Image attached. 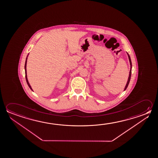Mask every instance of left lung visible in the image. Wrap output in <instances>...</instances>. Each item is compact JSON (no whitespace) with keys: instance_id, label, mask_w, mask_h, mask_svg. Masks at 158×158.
Wrapping results in <instances>:
<instances>
[{"instance_id":"obj_1","label":"left lung","mask_w":158,"mask_h":158,"mask_svg":"<svg viewBox=\"0 0 158 158\" xmlns=\"http://www.w3.org/2000/svg\"><path fill=\"white\" fill-rule=\"evenodd\" d=\"M127 55H128V59H129V63H130V65H131V69H130V70H129V77H128V80H127V84H126V85L125 86V88H124V91L126 90V89H127V87H128V84H129V81H130V79H131V73H132V62H131V57L129 56V54L127 53Z\"/></svg>"}]
</instances>
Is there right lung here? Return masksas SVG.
<instances>
[{
    "label": "right lung",
    "instance_id": "1",
    "mask_svg": "<svg viewBox=\"0 0 158 158\" xmlns=\"http://www.w3.org/2000/svg\"><path fill=\"white\" fill-rule=\"evenodd\" d=\"M29 54H27V57H26V61H25V78H26V82H27V85L29 86V88H30V89H31V90L33 91L32 90V89L31 88V85H30V84L29 83V81H28V79H27V73H26V64H27V57H28V56H29Z\"/></svg>",
    "mask_w": 158,
    "mask_h": 158
}]
</instances>
